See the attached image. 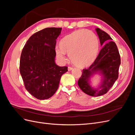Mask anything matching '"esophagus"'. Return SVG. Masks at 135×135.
Listing matches in <instances>:
<instances>
[{
	"instance_id": "1",
	"label": "esophagus",
	"mask_w": 135,
	"mask_h": 135,
	"mask_svg": "<svg viewBox=\"0 0 135 135\" xmlns=\"http://www.w3.org/2000/svg\"><path fill=\"white\" fill-rule=\"evenodd\" d=\"M68 71H71V70H73V68L71 67H68Z\"/></svg>"
}]
</instances>
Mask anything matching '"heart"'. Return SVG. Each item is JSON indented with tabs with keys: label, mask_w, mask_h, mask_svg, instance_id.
<instances>
[{
	"label": "heart",
	"mask_w": 135,
	"mask_h": 135,
	"mask_svg": "<svg viewBox=\"0 0 135 135\" xmlns=\"http://www.w3.org/2000/svg\"><path fill=\"white\" fill-rule=\"evenodd\" d=\"M60 48L56 49L57 59L62 62L69 56L73 64L80 68L92 65L97 57L99 43L97 36L87 30H79L67 35L59 43Z\"/></svg>",
	"instance_id": "b5f03b06"
}]
</instances>
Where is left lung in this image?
Here are the masks:
<instances>
[{"label":"left lung","instance_id":"1","mask_svg":"<svg viewBox=\"0 0 135 135\" xmlns=\"http://www.w3.org/2000/svg\"><path fill=\"white\" fill-rule=\"evenodd\" d=\"M101 46H103L97 59L87 69H83L78 84L83 92L91 96L107 93L118 78L120 57L116 44L107 32L96 28ZM102 76V81L97 88L90 85V78L95 74Z\"/></svg>","mask_w":135,"mask_h":135}]
</instances>
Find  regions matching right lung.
<instances>
[{"label":"right lung","mask_w":135,"mask_h":135,"mask_svg":"<svg viewBox=\"0 0 135 135\" xmlns=\"http://www.w3.org/2000/svg\"><path fill=\"white\" fill-rule=\"evenodd\" d=\"M62 28L48 27L28 39L21 52L20 71L26 90L39 100L54 95L68 67L55 63L56 39Z\"/></svg>","instance_id":"1"}]
</instances>
